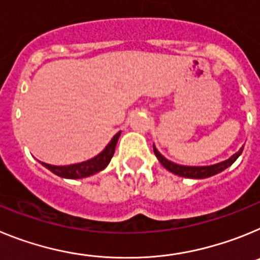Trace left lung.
<instances>
[{
	"label": "left lung",
	"instance_id": "left-lung-1",
	"mask_svg": "<svg viewBox=\"0 0 260 260\" xmlns=\"http://www.w3.org/2000/svg\"><path fill=\"white\" fill-rule=\"evenodd\" d=\"M242 150H243V147L238 151V152H236L233 156H231L228 160L217 162V164L208 165V167H186V165H178L176 164V162H172L169 161V160H167L161 153L156 150L155 144H153V152H155L156 157L158 158V161L161 162V165L167 169V171L172 172V173L177 174V176L186 177V178H197V180L215 176V174L220 173V172H222L228 167H231V165L237 160L238 156L242 153Z\"/></svg>",
	"mask_w": 260,
	"mask_h": 260
}]
</instances>
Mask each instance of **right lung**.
Instances as JSON below:
<instances>
[{
  "label": "right lung",
  "instance_id": "obj_1",
  "mask_svg": "<svg viewBox=\"0 0 260 260\" xmlns=\"http://www.w3.org/2000/svg\"><path fill=\"white\" fill-rule=\"evenodd\" d=\"M121 133H117L112 141L108 143L102 152L99 153L95 157L89 158L87 161L78 162V164L63 165V167H57V165H50L47 162H41L43 167L49 169L52 173L62 177V178H71V180H77V178H83V177L92 176V174L99 173L100 171L105 169L107 165L109 164L110 158L113 157L114 150H116V144L118 142V138Z\"/></svg>",
  "mask_w": 260,
  "mask_h": 260
}]
</instances>
